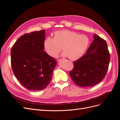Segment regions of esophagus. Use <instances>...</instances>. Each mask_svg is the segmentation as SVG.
<instances>
[{
    "instance_id": "esophagus-1",
    "label": "esophagus",
    "mask_w": 120,
    "mask_h": 120,
    "mask_svg": "<svg viewBox=\"0 0 120 120\" xmlns=\"http://www.w3.org/2000/svg\"><path fill=\"white\" fill-rule=\"evenodd\" d=\"M62 60V59H58V61L59 62H61Z\"/></svg>"
}]
</instances>
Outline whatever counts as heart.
<instances>
[{"label": "heart", "mask_w": 120, "mask_h": 120, "mask_svg": "<svg viewBox=\"0 0 120 120\" xmlns=\"http://www.w3.org/2000/svg\"><path fill=\"white\" fill-rule=\"evenodd\" d=\"M89 40L85 35H80L76 32L63 30L57 31L54 38L46 37L43 42L45 50L48 54L55 57L61 51V56H68L69 59L76 60L82 57L86 51Z\"/></svg>", "instance_id": "heart-1"}]
</instances>
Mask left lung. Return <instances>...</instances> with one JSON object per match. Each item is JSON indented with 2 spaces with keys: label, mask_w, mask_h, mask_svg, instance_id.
Returning a JSON list of instances; mask_svg holds the SVG:
<instances>
[{
  "label": "left lung",
  "mask_w": 120,
  "mask_h": 120,
  "mask_svg": "<svg viewBox=\"0 0 120 120\" xmlns=\"http://www.w3.org/2000/svg\"><path fill=\"white\" fill-rule=\"evenodd\" d=\"M94 39L85 54L74 61L69 72L72 80L82 87H92L104 79L107 72L110 55L106 41L95 34Z\"/></svg>",
  "instance_id": "8db88e82"
}]
</instances>
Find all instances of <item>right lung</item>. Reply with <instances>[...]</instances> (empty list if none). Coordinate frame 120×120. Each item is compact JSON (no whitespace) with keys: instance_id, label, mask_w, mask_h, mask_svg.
<instances>
[{"instance_id":"obj_1","label":"right lung","mask_w":120,"mask_h":120,"mask_svg":"<svg viewBox=\"0 0 120 120\" xmlns=\"http://www.w3.org/2000/svg\"><path fill=\"white\" fill-rule=\"evenodd\" d=\"M45 30L21 36L11 50L15 76L25 88L38 91L47 86L57 62L43 50Z\"/></svg>"}]
</instances>
